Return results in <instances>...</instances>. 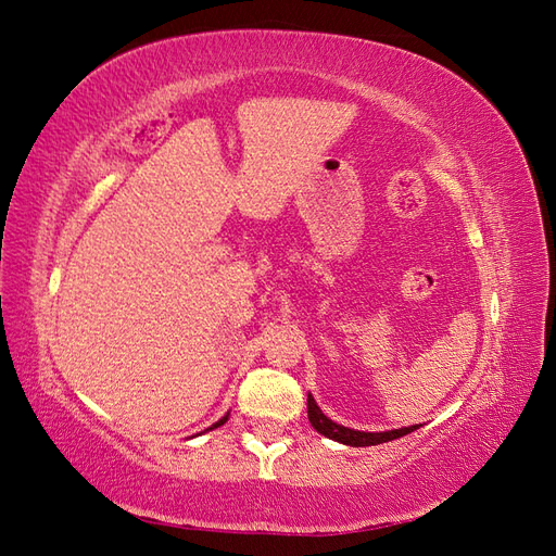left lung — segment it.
<instances>
[{"mask_svg": "<svg viewBox=\"0 0 556 556\" xmlns=\"http://www.w3.org/2000/svg\"><path fill=\"white\" fill-rule=\"evenodd\" d=\"M308 419L315 431H319L323 435L331 441H339L343 445H352V447H368V445H380L387 441H394L401 439V435H406L415 429H419V425L413 427H403V429H392V431H355V429H348L331 422V419L319 410V406L315 403V399L308 394Z\"/></svg>", "mask_w": 556, "mask_h": 556, "instance_id": "left-lung-1", "label": "left lung"}]
</instances>
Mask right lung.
<instances>
[{
	"label": "right lung",
	"instance_id": "obj_1",
	"mask_svg": "<svg viewBox=\"0 0 556 556\" xmlns=\"http://www.w3.org/2000/svg\"><path fill=\"white\" fill-rule=\"evenodd\" d=\"M227 417H229V413H227V415H225V417H223V419H217V422H215V425H213V427H211V429H217V427H223V425H225V422H227ZM206 431H208V429H206Z\"/></svg>",
	"mask_w": 556,
	"mask_h": 556
}]
</instances>
